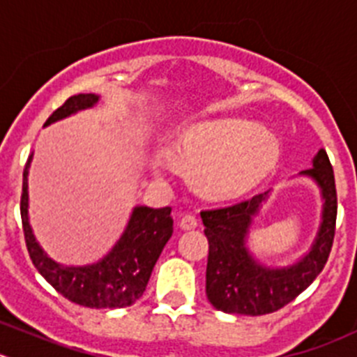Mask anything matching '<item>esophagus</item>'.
<instances>
[{"instance_id": "esophagus-1", "label": "esophagus", "mask_w": 357, "mask_h": 357, "mask_svg": "<svg viewBox=\"0 0 357 357\" xmlns=\"http://www.w3.org/2000/svg\"><path fill=\"white\" fill-rule=\"evenodd\" d=\"M179 227L183 231H192V229L197 227V218L194 215H185L181 220H179Z\"/></svg>"}]
</instances>
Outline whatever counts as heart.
Segmentation results:
<instances>
[{"instance_id": "b5f03b06", "label": "heart", "mask_w": 357, "mask_h": 357, "mask_svg": "<svg viewBox=\"0 0 357 357\" xmlns=\"http://www.w3.org/2000/svg\"><path fill=\"white\" fill-rule=\"evenodd\" d=\"M165 155L188 167V178L199 194L213 201H232L248 194L278 162L276 137L266 126L245 118H218L186 126L169 142ZM153 178L165 174L153 162Z\"/></svg>"}]
</instances>
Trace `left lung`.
Returning <instances> with one entry per match:
<instances>
[{"label":"left lung","mask_w":357,"mask_h":357,"mask_svg":"<svg viewBox=\"0 0 357 357\" xmlns=\"http://www.w3.org/2000/svg\"><path fill=\"white\" fill-rule=\"evenodd\" d=\"M299 176L312 179L321 192V225L308 252L289 266L264 264L248 246L254 218L271 190L231 208L201 213L209 241L206 294L216 310L252 317L271 314L298 298L322 271L331 252L336 222L335 174L324 149L314 156L312 169Z\"/></svg>","instance_id":"8db88e82"}]
</instances>
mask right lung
I'll use <instances>...</instances> for the list:
<instances>
[{"instance_id": "1", "label": "right lung", "mask_w": 357, "mask_h": 357, "mask_svg": "<svg viewBox=\"0 0 357 357\" xmlns=\"http://www.w3.org/2000/svg\"><path fill=\"white\" fill-rule=\"evenodd\" d=\"M98 100L100 96L95 93L70 96L61 107L52 112L43 126L95 107ZM31 160L33 155L28 158L22 174L21 216L29 257L40 275L59 294L81 306L114 310L133 305L144 294L153 268L172 236L171 208L135 206L130 213L125 231L102 259L84 266L61 264L49 257L29 224L28 176Z\"/></svg>"}]
</instances>
